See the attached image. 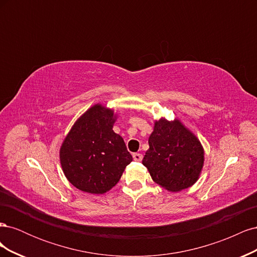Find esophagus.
<instances>
[{"instance_id":"esophagus-1","label":"esophagus","mask_w":257,"mask_h":257,"mask_svg":"<svg viewBox=\"0 0 257 257\" xmlns=\"http://www.w3.org/2000/svg\"><path fill=\"white\" fill-rule=\"evenodd\" d=\"M133 159L137 162H141L143 160V154L141 153H133Z\"/></svg>"}]
</instances>
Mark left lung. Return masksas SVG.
I'll return each mask as SVG.
<instances>
[{
	"label": "left lung",
	"mask_w": 257,
	"mask_h": 257,
	"mask_svg": "<svg viewBox=\"0 0 257 257\" xmlns=\"http://www.w3.org/2000/svg\"><path fill=\"white\" fill-rule=\"evenodd\" d=\"M148 143L143 164L155 183L168 192H180L198 180L205 162L204 147L180 120H155Z\"/></svg>",
	"instance_id": "1"
}]
</instances>
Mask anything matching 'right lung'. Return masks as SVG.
I'll return each instance as SVG.
<instances>
[{"label": "right lung", "instance_id": "obj_1", "mask_svg": "<svg viewBox=\"0 0 257 257\" xmlns=\"http://www.w3.org/2000/svg\"><path fill=\"white\" fill-rule=\"evenodd\" d=\"M118 113L102 104L91 106L76 120L60 148L67 180L78 190L104 194L119 182L133 161L123 138L112 127Z\"/></svg>", "mask_w": 257, "mask_h": 257}]
</instances>
